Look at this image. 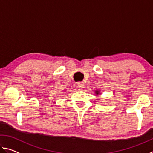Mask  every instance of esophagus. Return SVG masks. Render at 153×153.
Segmentation results:
<instances>
[{"instance_id":"34e87169","label":"esophagus","mask_w":153,"mask_h":153,"mask_svg":"<svg viewBox=\"0 0 153 153\" xmlns=\"http://www.w3.org/2000/svg\"><path fill=\"white\" fill-rule=\"evenodd\" d=\"M77 86L79 88H82L84 87V82H77Z\"/></svg>"}]
</instances>
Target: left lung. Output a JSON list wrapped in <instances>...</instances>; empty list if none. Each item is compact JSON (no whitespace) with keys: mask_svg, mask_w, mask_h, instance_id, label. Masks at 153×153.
Masks as SVG:
<instances>
[{"mask_svg":"<svg viewBox=\"0 0 153 153\" xmlns=\"http://www.w3.org/2000/svg\"><path fill=\"white\" fill-rule=\"evenodd\" d=\"M96 93H97V94H98V93H99V92H98V90H97V92H96Z\"/></svg>","mask_w":153,"mask_h":153,"instance_id":"left-lung-1","label":"left lung"}]
</instances>
